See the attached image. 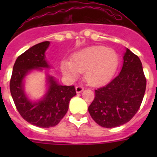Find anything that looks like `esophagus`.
Returning a JSON list of instances; mask_svg holds the SVG:
<instances>
[{"mask_svg":"<svg viewBox=\"0 0 157 157\" xmlns=\"http://www.w3.org/2000/svg\"><path fill=\"white\" fill-rule=\"evenodd\" d=\"M83 90H84V87H83L82 86H77L75 87V90L77 94H79V93L82 92Z\"/></svg>","mask_w":157,"mask_h":157,"instance_id":"1","label":"esophagus"}]
</instances>
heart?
Here are the masks:
<instances>
[{"label":"heart","instance_id":"b5f03b06","mask_svg":"<svg viewBox=\"0 0 157 157\" xmlns=\"http://www.w3.org/2000/svg\"><path fill=\"white\" fill-rule=\"evenodd\" d=\"M118 55L112 48L91 46L83 48L72 56L71 61L61 63L65 75L76 78L84 72L85 80L91 86L105 82L113 75L118 66Z\"/></svg>","mask_w":157,"mask_h":157}]
</instances>
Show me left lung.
Listing matches in <instances>:
<instances>
[{"label": "left lung", "mask_w": 157, "mask_h": 157, "mask_svg": "<svg viewBox=\"0 0 157 157\" xmlns=\"http://www.w3.org/2000/svg\"><path fill=\"white\" fill-rule=\"evenodd\" d=\"M146 78L139 57L127 48L120 73L104 86L95 90L88 110L102 127L113 128L130 121L141 105Z\"/></svg>", "instance_id": "obj_1"}]
</instances>
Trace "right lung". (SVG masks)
<instances>
[{
    "label": "right lung",
    "instance_id": "1",
    "mask_svg": "<svg viewBox=\"0 0 157 157\" xmlns=\"http://www.w3.org/2000/svg\"><path fill=\"white\" fill-rule=\"evenodd\" d=\"M49 41L32 46L18 56L10 79V92L20 116L32 125L41 128L55 127L64 117L69 102L76 95L74 86H60L48 76V90L42 100L33 103L25 95L23 80L30 71L48 67L45 52Z\"/></svg>",
    "mask_w": 157,
    "mask_h": 157
}]
</instances>
